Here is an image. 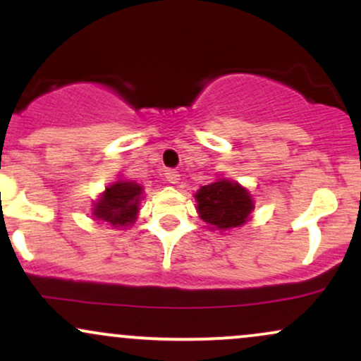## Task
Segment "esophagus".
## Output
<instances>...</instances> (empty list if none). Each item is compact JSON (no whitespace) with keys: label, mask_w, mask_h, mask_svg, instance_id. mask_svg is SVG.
Instances as JSON below:
<instances>
[{"label":"esophagus","mask_w":361,"mask_h":361,"mask_svg":"<svg viewBox=\"0 0 361 361\" xmlns=\"http://www.w3.org/2000/svg\"><path fill=\"white\" fill-rule=\"evenodd\" d=\"M166 181H168V183H171V185L180 183V175H178V171L168 169V171H166Z\"/></svg>","instance_id":"34e87169"}]
</instances>
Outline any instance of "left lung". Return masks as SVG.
<instances>
[{
    "label": "left lung",
    "instance_id": "1",
    "mask_svg": "<svg viewBox=\"0 0 361 361\" xmlns=\"http://www.w3.org/2000/svg\"><path fill=\"white\" fill-rule=\"evenodd\" d=\"M197 200L198 217L210 231H229L250 221L255 210L250 190L238 181L217 178L212 183L200 186L193 195Z\"/></svg>",
    "mask_w": 361,
    "mask_h": 361
}]
</instances>
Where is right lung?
Returning <instances> with one entry per match:
<instances>
[{
  "mask_svg": "<svg viewBox=\"0 0 361 361\" xmlns=\"http://www.w3.org/2000/svg\"><path fill=\"white\" fill-rule=\"evenodd\" d=\"M144 188L130 180H118L100 195L93 207V217L106 222L114 229H126L139 215Z\"/></svg>",
  "mask_w": 361,
  "mask_h": 361,
  "instance_id": "1",
  "label": "right lung"
}]
</instances>
